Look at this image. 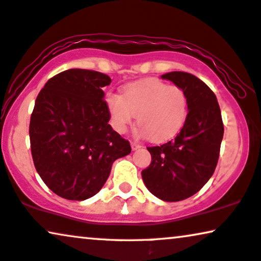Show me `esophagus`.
I'll use <instances>...</instances> for the list:
<instances>
[{
  "mask_svg": "<svg viewBox=\"0 0 261 261\" xmlns=\"http://www.w3.org/2000/svg\"><path fill=\"white\" fill-rule=\"evenodd\" d=\"M142 145L140 143H137V142L133 141L131 142V148H133V150H137V149H140Z\"/></svg>",
  "mask_w": 261,
  "mask_h": 261,
  "instance_id": "1",
  "label": "esophagus"
}]
</instances>
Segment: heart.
Segmentation results:
<instances>
[{
  "label": "heart",
  "mask_w": 261,
  "mask_h": 261,
  "mask_svg": "<svg viewBox=\"0 0 261 261\" xmlns=\"http://www.w3.org/2000/svg\"><path fill=\"white\" fill-rule=\"evenodd\" d=\"M106 105L114 130L126 133L137 116L140 133L154 142L176 136L189 113L185 89L160 80L133 83L125 87L123 95L110 93Z\"/></svg>",
  "instance_id": "obj_1"
}]
</instances>
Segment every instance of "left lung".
I'll use <instances>...</instances> for the list:
<instances>
[{
  "label": "left lung",
  "instance_id": "8db88e82",
  "mask_svg": "<svg viewBox=\"0 0 261 261\" xmlns=\"http://www.w3.org/2000/svg\"><path fill=\"white\" fill-rule=\"evenodd\" d=\"M185 89L189 113L174 140L148 147L151 155L142 179L155 197L179 201L197 193L214 174L223 138V121L216 95L192 74L172 71L162 75Z\"/></svg>",
  "mask_w": 261,
  "mask_h": 261
}]
</instances>
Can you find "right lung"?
Returning a JSON list of instances; mask_svg holds the SVG:
<instances>
[{
	"label": "right lung",
	"mask_w": 261,
	"mask_h": 261,
	"mask_svg": "<svg viewBox=\"0 0 261 261\" xmlns=\"http://www.w3.org/2000/svg\"><path fill=\"white\" fill-rule=\"evenodd\" d=\"M110 76L69 69L45 83L31 114V151L38 174L64 199L85 200L101 190L130 142L109 124L102 87Z\"/></svg>",
	"instance_id": "add662e5"
}]
</instances>
